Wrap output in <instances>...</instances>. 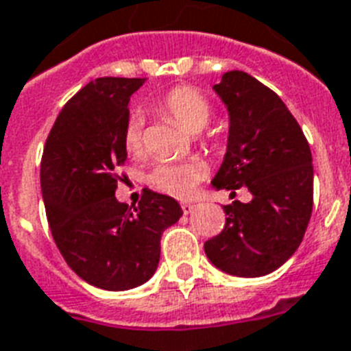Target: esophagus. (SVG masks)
I'll return each instance as SVG.
<instances>
[{"mask_svg": "<svg viewBox=\"0 0 351 351\" xmlns=\"http://www.w3.org/2000/svg\"><path fill=\"white\" fill-rule=\"evenodd\" d=\"M193 209H195V205L189 204V202H184V204H182V210H184L185 215H189V213H193Z\"/></svg>", "mask_w": 351, "mask_h": 351, "instance_id": "obj_1", "label": "esophagus"}]
</instances>
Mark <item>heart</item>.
<instances>
[{"label":"heart","mask_w":351,"mask_h":351,"mask_svg":"<svg viewBox=\"0 0 351 351\" xmlns=\"http://www.w3.org/2000/svg\"><path fill=\"white\" fill-rule=\"evenodd\" d=\"M160 110L187 133L202 131L209 121V101L193 88L180 86L171 90L160 102ZM142 117L138 113L128 119L122 141L130 155H138L142 151ZM205 175V166L198 160L162 162L153 167L147 176L151 187L175 198H189L196 191V185Z\"/></svg>","instance_id":"1"}]
</instances>
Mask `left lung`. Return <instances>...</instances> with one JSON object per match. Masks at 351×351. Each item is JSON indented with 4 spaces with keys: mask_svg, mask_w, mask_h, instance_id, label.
<instances>
[{
    "mask_svg": "<svg viewBox=\"0 0 351 351\" xmlns=\"http://www.w3.org/2000/svg\"><path fill=\"white\" fill-rule=\"evenodd\" d=\"M213 90L229 113V135L210 184L230 191L245 185L252 200L223 205V230L204 249L225 274L259 278L303 241L314 204L312 153L289 108L258 79L230 70Z\"/></svg>",
    "mask_w": 351,
    "mask_h": 351,
    "instance_id": "8db88e82",
    "label": "left lung"
}]
</instances>
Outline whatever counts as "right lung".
<instances>
[{"mask_svg":"<svg viewBox=\"0 0 351 351\" xmlns=\"http://www.w3.org/2000/svg\"><path fill=\"white\" fill-rule=\"evenodd\" d=\"M146 79L99 77L66 102L47 138L41 193L62 258L86 283L122 292L149 281L160 238L184 215L171 196L146 191L135 209L117 200V169L130 97Z\"/></svg>","mask_w":351,"mask_h":351,"instance_id":"1","label":"right lung"}]
</instances>
